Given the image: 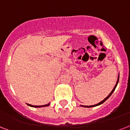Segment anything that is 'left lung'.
<instances>
[{"instance_id":"1","label":"left lung","mask_w":130,"mask_h":130,"mask_svg":"<svg viewBox=\"0 0 130 130\" xmlns=\"http://www.w3.org/2000/svg\"><path fill=\"white\" fill-rule=\"evenodd\" d=\"M119 75H118V77H117V82H116V84H115V87H114V88H113V90H112V91H111V92H110V94H109L108 95V96H107L106 97V98H105V99H104V100H103V101H101V102H100V103H97V104H96V105H90V106H84V105H80V106H81V107H86V108H90V107H96V106H99V105H101V104H103V103H105V101H107V99H109V97L111 96V94H113V92H114V91H115V88H116V87H117V84H118V82H119Z\"/></svg>"}]
</instances>
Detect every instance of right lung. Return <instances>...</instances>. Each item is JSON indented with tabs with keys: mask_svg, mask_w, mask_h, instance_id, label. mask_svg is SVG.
Masks as SVG:
<instances>
[{
	"mask_svg": "<svg viewBox=\"0 0 130 130\" xmlns=\"http://www.w3.org/2000/svg\"><path fill=\"white\" fill-rule=\"evenodd\" d=\"M28 106L29 107H35V108H40V107H48L49 105H50V103L48 104H46V105H40V106H36V105H29V104H27Z\"/></svg>",
	"mask_w": 130,
	"mask_h": 130,
	"instance_id": "add662e5",
	"label": "right lung"
}]
</instances>
